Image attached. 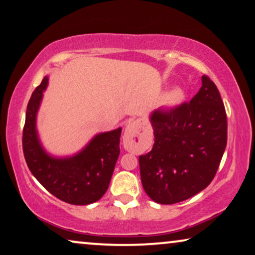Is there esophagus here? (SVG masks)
<instances>
[{
	"label": "esophagus",
	"instance_id": "obj_1",
	"mask_svg": "<svg viewBox=\"0 0 255 255\" xmlns=\"http://www.w3.org/2000/svg\"><path fill=\"white\" fill-rule=\"evenodd\" d=\"M135 133V128H134V124L133 123H128L127 125V128H125V138L127 139H131L133 138V135Z\"/></svg>",
	"mask_w": 255,
	"mask_h": 255
}]
</instances>
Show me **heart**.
<instances>
[{"instance_id":"heart-1","label":"heart","mask_w":255,"mask_h":255,"mask_svg":"<svg viewBox=\"0 0 255 255\" xmlns=\"http://www.w3.org/2000/svg\"><path fill=\"white\" fill-rule=\"evenodd\" d=\"M182 98H183L182 92L178 91V90H173V91H170L169 93L165 94L164 102L169 106H173V105H176V103H178L180 100H182Z\"/></svg>"}]
</instances>
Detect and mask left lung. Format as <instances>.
Returning <instances> with one entry per match:
<instances>
[{
    "instance_id": "1",
    "label": "left lung",
    "mask_w": 255,
    "mask_h": 255,
    "mask_svg": "<svg viewBox=\"0 0 255 255\" xmlns=\"http://www.w3.org/2000/svg\"><path fill=\"white\" fill-rule=\"evenodd\" d=\"M154 145L139 156L143 190L157 204L193 197L215 177L228 138L227 113L208 76L190 102L158 108L150 116Z\"/></svg>"
}]
</instances>
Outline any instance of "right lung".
<instances>
[{
  "label": "right lung",
  "mask_w": 255,
  "mask_h": 255,
  "mask_svg": "<svg viewBox=\"0 0 255 255\" xmlns=\"http://www.w3.org/2000/svg\"><path fill=\"white\" fill-rule=\"evenodd\" d=\"M45 77L29 99L23 128V152L28 169L51 194L71 205L98 201L108 190L120 156L122 128L98 134L83 152L69 158H54L40 146L35 116L47 86Z\"/></svg>",
  "instance_id": "obj_1"
}]
</instances>
